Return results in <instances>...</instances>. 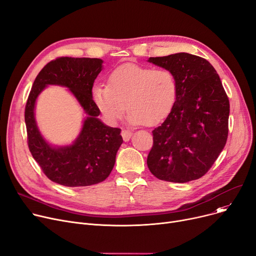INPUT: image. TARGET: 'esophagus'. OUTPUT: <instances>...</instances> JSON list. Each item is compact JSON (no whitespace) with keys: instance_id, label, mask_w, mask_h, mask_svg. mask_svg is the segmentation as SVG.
Masks as SVG:
<instances>
[{"instance_id":"esophagus-1","label":"esophagus","mask_w":256,"mask_h":256,"mask_svg":"<svg viewBox=\"0 0 256 256\" xmlns=\"http://www.w3.org/2000/svg\"><path fill=\"white\" fill-rule=\"evenodd\" d=\"M132 135V132L130 130H121V136H122V138H124V140L126 142L130 140Z\"/></svg>"}]
</instances>
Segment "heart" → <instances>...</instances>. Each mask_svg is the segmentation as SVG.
<instances>
[{"mask_svg":"<svg viewBox=\"0 0 256 256\" xmlns=\"http://www.w3.org/2000/svg\"><path fill=\"white\" fill-rule=\"evenodd\" d=\"M178 92V80L170 70L126 64L111 72L106 86H94L92 98L110 122L122 117L126 104L132 124L152 126L169 116Z\"/></svg>","mask_w":256,"mask_h":256,"instance_id":"b5f03b06","label":"heart"}]
</instances>
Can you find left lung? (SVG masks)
Listing matches in <instances>:
<instances>
[{
	"instance_id": "1",
	"label": "left lung",
	"mask_w": 256,
	"mask_h": 256,
	"mask_svg": "<svg viewBox=\"0 0 256 256\" xmlns=\"http://www.w3.org/2000/svg\"><path fill=\"white\" fill-rule=\"evenodd\" d=\"M150 62L176 74V106L152 130L147 166L165 182L202 178L223 150L228 136L230 100L212 65L188 52L152 57Z\"/></svg>"
}]
</instances>
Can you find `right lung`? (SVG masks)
<instances>
[{
	"instance_id": "1",
	"label": "right lung",
	"mask_w": 256,
	"mask_h": 256,
	"mask_svg": "<svg viewBox=\"0 0 256 256\" xmlns=\"http://www.w3.org/2000/svg\"><path fill=\"white\" fill-rule=\"evenodd\" d=\"M98 58L59 57L37 74L24 109L28 146L48 178L65 186H86L104 180L114 167L117 150L124 140L121 130L104 126L92 98L94 80L102 72ZM48 84L68 88L88 117L80 136L70 146L52 148L40 135L34 117V102Z\"/></svg>"
}]
</instances>
